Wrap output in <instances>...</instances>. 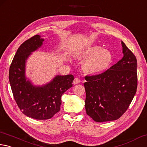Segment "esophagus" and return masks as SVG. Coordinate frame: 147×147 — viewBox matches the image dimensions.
I'll use <instances>...</instances> for the list:
<instances>
[{"label":"esophagus","mask_w":147,"mask_h":147,"mask_svg":"<svg viewBox=\"0 0 147 147\" xmlns=\"http://www.w3.org/2000/svg\"><path fill=\"white\" fill-rule=\"evenodd\" d=\"M80 82H81L80 79H79V78H76L74 79V81H73V83H74V84H79V83H80Z\"/></svg>","instance_id":"34e87169"}]
</instances>
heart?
Returning <instances> with one entry per match:
<instances>
[{
  "instance_id": "obj_1",
  "label": "heart",
  "mask_w": 147,
  "mask_h": 147,
  "mask_svg": "<svg viewBox=\"0 0 147 147\" xmlns=\"http://www.w3.org/2000/svg\"><path fill=\"white\" fill-rule=\"evenodd\" d=\"M78 59L87 60L84 65V69L90 74H99L109 68L112 61V53L102 49L101 46H92L79 53Z\"/></svg>"
}]
</instances>
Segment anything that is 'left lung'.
<instances>
[{
    "mask_svg": "<svg viewBox=\"0 0 147 147\" xmlns=\"http://www.w3.org/2000/svg\"><path fill=\"white\" fill-rule=\"evenodd\" d=\"M121 44L122 59L101 74L85 76L86 114L96 122L119 119L137 90V59L125 43Z\"/></svg>",
    "mask_w": 147,
    "mask_h": 147,
    "instance_id": "8db88e82",
    "label": "left lung"
}]
</instances>
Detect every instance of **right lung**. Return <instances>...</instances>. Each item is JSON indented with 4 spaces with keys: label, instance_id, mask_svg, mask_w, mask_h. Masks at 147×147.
<instances>
[{
    "label": "right lung",
    "instance_id": "1",
    "mask_svg": "<svg viewBox=\"0 0 147 147\" xmlns=\"http://www.w3.org/2000/svg\"><path fill=\"white\" fill-rule=\"evenodd\" d=\"M44 38L36 35L18 48L9 70V81L13 97L23 114L37 120L52 117L60 110L61 96L73 86V75L57 76L50 83L35 86L25 76V63L32 51L40 47Z\"/></svg>",
    "mask_w": 147,
    "mask_h": 147
}]
</instances>
